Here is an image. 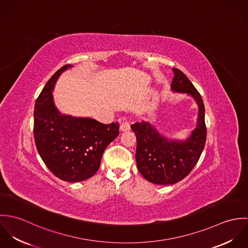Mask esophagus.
I'll list each match as a JSON object with an SVG mask.
<instances>
[{"label":"esophagus","instance_id":"esophagus-1","mask_svg":"<svg viewBox=\"0 0 248 248\" xmlns=\"http://www.w3.org/2000/svg\"><path fill=\"white\" fill-rule=\"evenodd\" d=\"M130 123H129V121H127V120H125V119H123L122 121H121V123H120V129H121V131H129L130 130Z\"/></svg>","mask_w":248,"mask_h":248}]
</instances>
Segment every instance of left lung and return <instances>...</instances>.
Returning a JSON list of instances; mask_svg holds the SVG:
<instances>
[{"label":"left lung","mask_w":248,"mask_h":248,"mask_svg":"<svg viewBox=\"0 0 248 248\" xmlns=\"http://www.w3.org/2000/svg\"><path fill=\"white\" fill-rule=\"evenodd\" d=\"M172 70L173 91L191 94L200 107L198 125L191 137L185 141H174L163 138L148 122H137L131 126L137 137L139 171L150 182L162 185L177 183L190 174L201 157L207 135L202 95L182 71Z\"/></svg>","instance_id":"1"}]
</instances>
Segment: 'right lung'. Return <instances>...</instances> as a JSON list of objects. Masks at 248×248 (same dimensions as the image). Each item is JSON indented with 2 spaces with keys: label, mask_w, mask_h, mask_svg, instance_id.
I'll return each instance as SVG.
<instances>
[{
  "label": "right lung",
  "mask_w": 248,
  "mask_h": 248,
  "mask_svg": "<svg viewBox=\"0 0 248 248\" xmlns=\"http://www.w3.org/2000/svg\"><path fill=\"white\" fill-rule=\"evenodd\" d=\"M71 67L65 65L56 71L38 96L33 134L37 151L49 171L62 180L78 182L97 172L107 146L119 135V125L59 113L51 91L59 75Z\"/></svg>",
  "instance_id": "add662e5"
}]
</instances>
